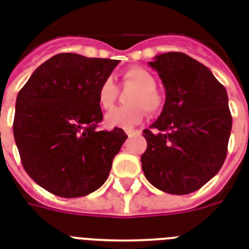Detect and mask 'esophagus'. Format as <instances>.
<instances>
[{
    "label": "esophagus",
    "mask_w": 249,
    "mask_h": 249,
    "mask_svg": "<svg viewBox=\"0 0 249 249\" xmlns=\"http://www.w3.org/2000/svg\"><path fill=\"white\" fill-rule=\"evenodd\" d=\"M125 133L128 134V137H133V136H140L141 132L140 130H125Z\"/></svg>",
    "instance_id": "obj_1"
}]
</instances>
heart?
<instances>
[{
  "instance_id": "b5f03b06",
  "label": "heart",
  "mask_w": 249,
  "mask_h": 249,
  "mask_svg": "<svg viewBox=\"0 0 249 249\" xmlns=\"http://www.w3.org/2000/svg\"><path fill=\"white\" fill-rule=\"evenodd\" d=\"M124 80L137 87L128 99V103L132 106L119 107L109 110L104 117V124L108 128L130 129L143 119L145 109L154 113L161 108L162 99L154 89L156 79L148 70L141 67L129 68L125 71ZM116 97L117 88L115 82L112 78H106L97 88V104L101 109H109L113 107Z\"/></svg>"
}]
</instances>
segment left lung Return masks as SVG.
<instances>
[{
	"label": "left lung",
	"mask_w": 249,
	"mask_h": 249,
	"mask_svg": "<svg viewBox=\"0 0 249 249\" xmlns=\"http://www.w3.org/2000/svg\"><path fill=\"white\" fill-rule=\"evenodd\" d=\"M166 92L162 112L143 130V174L158 190L185 195L200 189L222 167L232 128L226 88L209 68L182 53L154 56Z\"/></svg>",
	"instance_id": "left-lung-1"
}]
</instances>
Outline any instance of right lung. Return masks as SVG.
<instances>
[{
	"label": "right lung",
	"mask_w": 249,
	"mask_h": 249,
	"mask_svg": "<svg viewBox=\"0 0 249 249\" xmlns=\"http://www.w3.org/2000/svg\"><path fill=\"white\" fill-rule=\"evenodd\" d=\"M120 60L58 54L33 72L18 92L14 140L31 179L62 198L97 190L128 136L97 130L103 113L97 88Z\"/></svg>",
	"instance_id": "1"
}]
</instances>
